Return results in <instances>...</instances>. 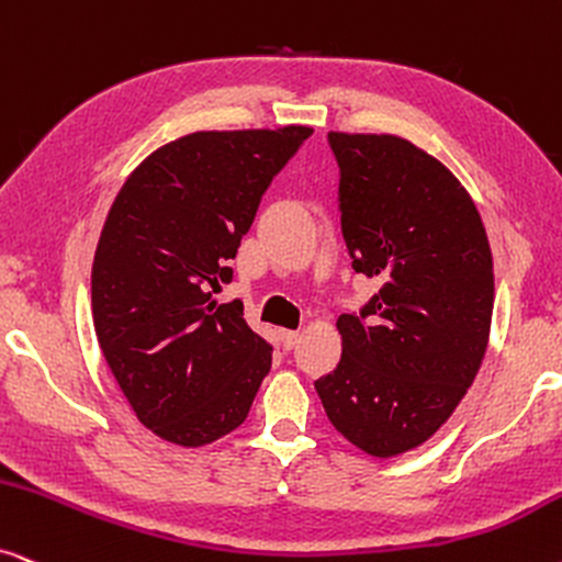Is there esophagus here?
Returning a JSON list of instances; mask_svg holds the SVG:
<instances>
[{
	"label": "esophagus",
	"mask_w": 562,
	"mask_h": 562,
	"mask_svg": "<svg viewBox=\"0 0 562 562\" xmlns=\"http://www.w3.org/2000/svg\"><path fill=\"white\" fill-rule=\"evenodd\" d=\"M279 340H281V346L286 348V351H291V348H294L296 340H299V330H279Z\"/></svg>",
	"instance_id": "34e87169"
}]
</instances>
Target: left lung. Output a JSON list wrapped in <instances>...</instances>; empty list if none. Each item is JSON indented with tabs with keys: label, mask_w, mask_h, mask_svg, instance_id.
<instances>
[{
	"label": "left lung",
	"mask_w": 562,
	"mask_h": 562,
	"mask_svg": "<svg viewBox=\"0 0 562 562\" xmlns=\"http://www.w3.org/2000/svg\"><path fill=\"white\" fill-rule=\"evenodd\" d=\"M327 138L353 271L379 291L361 317H338L344 353L315 390L335 431L390 459L431 439L475 382L493 319L491 243L468 188L413 142Z\"/></svg>",
	"instance_id": "left-lung-1"
}]
</instances>
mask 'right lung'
Wrapping results in <instances>:
<instances>
[{
  "label": "right lung",
  "instance_id": "right-lung-1",
  "mask_svg": "<svg viewBox=\"0 0 562 562\" xmlns=\"http://www.w3.org/2000/svg\"><path fill=\"white\" fill-rule=\"evenodd\" d=\"M310 126L195 131L151 151L115 195L92 263L98 344L136 418L199 449L243 424L271 346L243 302L218 304L227 260Z\"/></svg>",
  "mask_w": 562,
  "mask_h": 562
}]
</instances>
